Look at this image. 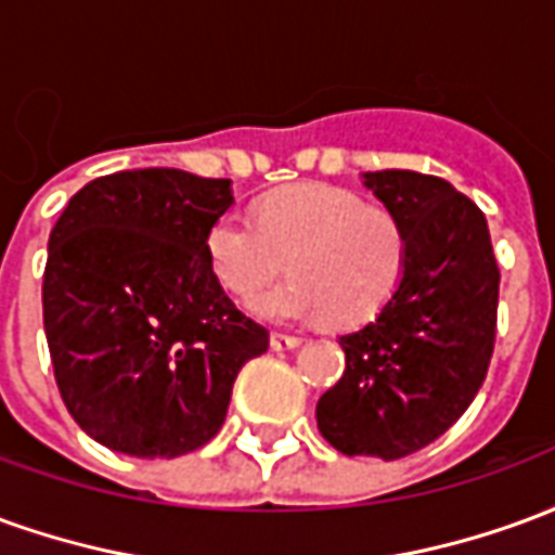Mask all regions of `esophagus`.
<instances>
[{
  "instance_id": "34e87169",
  "label": "esophagus",
  "mask_w": 555,
  "mask_h": 555,
  "mask_svg": "<svg viewBox=\"0 0 555 555\" xmlns=\"http://www.w3.org/2000/svg\"><path fill=\"white\" fill-rule=\"evenodd\" d=\"M302 341L297 336H285V333H273L270 336V348L273 350H294V348H300Z\"/></svg>"
}]
</instances>
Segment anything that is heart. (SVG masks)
Masks as SVG:
<instances>
[{"label":"heart","instance_id":"heart-1","mask_svg":"<svg viewBox=\"0 0 555 555\" xmlns=\"http://www.w3.org/2000/svg\"><path fill=\"white\" fill-rule=\"evenodd\" d=\"M214 276L234 297H253L285 270L282 288L253 309L264 321H369L392 300L408 264V237L389 210L333 183H288L258 202L255 219L222 214L205 237Z\"/></svg>","mask_w":555,"mask_h":555}]
</instances>
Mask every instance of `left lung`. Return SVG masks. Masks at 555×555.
I'll return each instance as SVG.
<instances>
[{
	"mask_svg": "<svg viewBox=\"0 0 555 555\" xmlns=\"http://www.w3.org/2000/svg\"><path fill=\"white\" fill-rule=\"evenodd\" d=\"M408 237L401 285L338 338L345 374L318 401V430L341 454L398 461L452 428L485 384L500 302L488 219L452 183L410 169L365 171Z\"/></svg>",
	"mask_w": 555,
	"mask_h": 555,
	"instance_id": "obj_1",
	"label": "left lung"
}]
</instances>
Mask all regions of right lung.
<instances>
[{"mask_svg":"<svg viewBox=\"0 0 555 555\" xmlns=\"http://www.w3.org/2000/svg\"><path fill=\"white\" fill-rule=\"evenodd\" d=\"M231 181L130 169L86 183L50 231L43 330L59 392L91 440L178 457L217 437L234 377L270 345L225 297L205 237Z\"/></svg>","mask_w":555,"mask_h":555,"instance_id":"right-lung-1","label":"right lung"}]
</instances>
